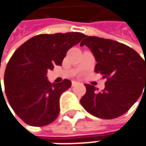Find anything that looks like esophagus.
<instances>
[{
	"mask_svg": "<svg viewBox=\"0 0 146 146\" xmlns=\"http://www.w3.org/2000/svg\"><path fill=\"white\" fill-rule=\"evenodd\" d=\"M77 84H78V81H75V80H73V81H72V85H73V86L76 85Z\"/></svg>",
	"mask_w": 146,
	"mask_h": 146,
	"instance_id": "obj_1",
	"label": "esophagus"
}]
</instances>
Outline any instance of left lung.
<instances>
[{
	"label": "left lung",
	"instance_id": "8db88e82",
	"mask_svg": "<svg viewBox=\"0 0 146 146\" xmlns=\"http://www.w3.org/2000/svg\"><path fill=\"white\" fill-rule=\"evenodd\" d=\"M86 37L80 46L89 47L97 62L96 73H101L107 80L102 91L85 84L86 93L80 103L89 113L99 118L120 117L145 89L146 61L126 44L96 36Z\"/></svg>",
	"mask_w": 146,
	"mask_h": 146
}]
</instances>
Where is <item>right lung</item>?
I'll use <instances>...</instances> for the list:
<instances>
[{
	"mask_svg": "<svg viewBox=\"0 0 146 146\" xmlns=\"http://www.w3.org/2000/svg\"><path fill=\"white\" fill-rule=\"evenodd\" d=\"M84 37L78 32L39 35L15 51L5 71V92L13 110L23 122L42 127L57 117L59 98L72 84L68 79L50 84L47 72L56 65L61 66L68 50Z\"/></svg>",
	"mask_w": 146,
	"mask_h": 146,
	"instance_id": "add662e5",
	"label": "right lung"
}]
</instances>
